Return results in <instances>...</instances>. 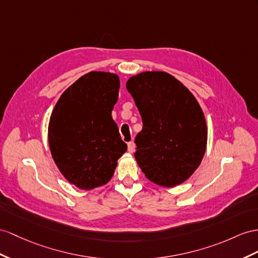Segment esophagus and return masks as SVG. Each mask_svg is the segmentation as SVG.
<instances>
[{
	"mask_svg": "<svg viewBox=\"0 0 258 258\" xmlns=\"http://www.w3.org/2000/svg\"><path fill=\"white\" fill-rule=\"evenodd\" d=\"M134 150H135V144L133 142H130L127 144V151L132 154V153H134Z\"/></svg>",
	"mask_w": 258,
	"mask_h": 258,
	"instance_id": "obj_1",
	"label": "esophagus"
}]
</instances>
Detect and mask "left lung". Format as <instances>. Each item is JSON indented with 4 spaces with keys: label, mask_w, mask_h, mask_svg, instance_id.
Masks as SVG:
<instances>
[{
    "label": "left lung",
    "mask_w": 258,
    "mask_h": 258,
    "mask_svg": "<svg viewBox=\"0 0 258 258\" xmlns=\"http://www.w3.org/2000/svg\"><path fill=\"white\" fill-rule=\"evenodd\" d=\"M126 89L142 115L135 159L149 181L164 187L185 182L207 146L204 112L185 86L166 72L130 77Z\"/></svg>",
    "instance_id": "8db88e82"
}]
</instances>
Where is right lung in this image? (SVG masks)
I'll use <instances>...</instances> for the list:
<instances>
[{"mask_svg": "<svg viewBox=\"0 0 258 258\" xmlns=\"http://www.w3.org/2000/svg\"><path fill=\"white\" fill-rule=\"evenodd\" d=\"M118 89L116 74L89 72L63 92L52 111V158L65 179L81 189L107 184L127 150L111 115Z\"/></svg>", "mask_w": 258, "mask_h": 258, "instance_id": "obj_1", "label": "right lung"}]
</instances>
